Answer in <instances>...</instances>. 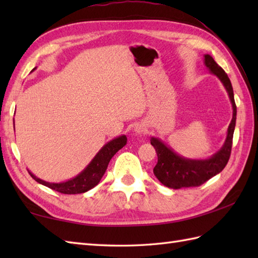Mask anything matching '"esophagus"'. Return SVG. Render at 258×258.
<instances>
[{
    "instance_id": "1",
    "label": "esophagus",
    "mask_w": 258,
    "mask_h": 258,
    "mask_svg": "<svg viewBox=\"0 0 258 258\" xmlns=\"http://www.w3.org/2000/svg\"><path fill=\"white\" fill-rule=\"evenodd\" d=\"M134 131L136 134H144L146 132V127L143 124H136L134 127Z\"/></svg>"
}]
</instances>
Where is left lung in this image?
<instances>
[{
  "label": "left lung",
  "instance_id": "obj_1",
  "mask_svg": "<svg viewBox=\"0 0 258 258\" xmlns=\"http://www.w3.org/2000/svg\"><path fill=\"white\" fill-rule=\"evenodd\" d=\"M204 64L208 71L216 75L220 80L232 103L233 118L227 128L226 140L224 142L221 150L216 152L206 160H190L185 158L175 153L171 147L163 143V141L157 138H151V144L154 146L157 153V164L153 172L160 182L169 188L178 189L182 187H193L204 184L206 180L221 173L231 156L233 144V134L236 124V104L234 100V92L232 83L227 74L214 58L205 54Z\"/></svg>",
  "mask_w": 258,
  "mask_h": 258
}]
</instances>
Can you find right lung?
I'll return each mask as SVG.
<instances>
[{
	"instance_id": "1",
	"label": "right lung",
	"mask_w": 258,
	"mask_h": 258,
	"mask_svg": "<svg viewBox=\"0 0 258 258\" xmlns=\"http://www.w3.org/2000/svg\"><path fill=\"white\" fill-rule=\"evenodd\" d=\"M36 68L33 69L34 71ZM126 139L125 135H120L118 138H115L114 140L107 142L102 149L98 151L97 154L94 156V158L90 162L83 171H82L79 175H76L75 177L71 178L67 182L62 183H50L46 180H43L41 178L36 177L34 174L30 173L33 179H35L37 183L46 186V187L54 189L58 191V193L63 194H81L85 193V191L90 190L91 188L94 187L98 183H100L101 178L103 177L104 173H105L107 165L111 158L116 154V153L122 149L123 146L126 145Z\"/></svg>"
}]
</instances>
